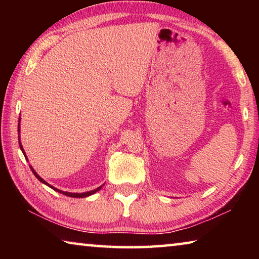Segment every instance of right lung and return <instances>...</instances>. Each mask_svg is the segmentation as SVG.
<instances>
[{
  "label": "right lung",
  "mask_w": 259,
  "mask_h": 259,
  "mask_svg": "<svg viewBox=\"0 0 259 259\" xmlns=\"http://www.w3.org/2000/svg\"><path fill=\"white\" fill-rule=\"evenodd\" d=\"M19 122H20V117H19ZM18 140H19V146H20V150H21V152L24 153L25 159L28 161L27 156H26V153H25L24 148H23V145H21V143H20V123H18ZM29 166H30V170H32L33 174H34V176L36 177V178L38 179V181H40L41 183H43V184H45V185H47V186H49V187H50V188H52V190H54V191H56V192H59V193H61V194H64V195H66V196H71V198H87V196H90V195L95 194L96 192H98V191L100 190V188L103 187V185H102V186H99V187L96 188V190L89 191V192H84V193H71V192H64V191H60V190H58V188H56V187H54V186H51L49 183H47V182L45 181V179H43V178H41L40 176H38L37 172L35 171V170L33 169V166H32V165H29Z\"/></svg>",
  "instance_id": "right-lung-1"
}]
</instances>
